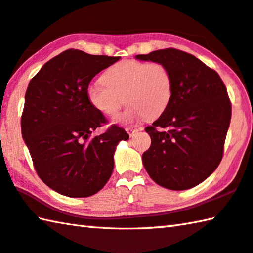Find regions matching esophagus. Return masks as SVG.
Segmentation results:
<instances>
[{"mask_svg": "<svg viewBox=\"0 0 253 253\" xmlns=\"http://www.w3.org/2000/svg\"><path fill=\"white\" fill-rule=\"evenodd\" d=\"M126 130H127L128 134H129V136H130V137H134V136L137 134V132L140 131V130H142V128H141V127H140V128L128 127V128H126Z\"/></svg>", "mask_w": 253, "mask_h": 253, "instance_id": "esophagus-1", "label": "esophagus"}]
</instances>
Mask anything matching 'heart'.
<instances>
[{
    "label": "heart",
    "instance_id": "heart-1",
    "mask_svg": "<svg viewBox=\"0 0 253 253\" xmlns=\"http://www.w3.org/2000/svg\"><path fill=\"white\" fill-rule=\"evenodd\" d=\"M103 82L87 87V98L98 112L115 117L124 104H129L119 119L155 118L170 102L172 77L163 63L124 59L104 73Z\"/></svg>",
    "mask_w": 253,
    "mask_h": 253
}]
</instances>
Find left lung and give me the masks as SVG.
I'll return each instance as SVG.
<instances>
[{"label": "left lung", "mask_w": 253, "mask_h": 253, "mask_svg": "<svg viewBox=\"0 0 253 253\" xmlns=\"http://www.w3.org/2000/svg\"><path fill=\"white\" fill-rule=\"evenodd\" d=\"M141 61L163 63L172 77L168 106L153 125L142 164L153 180L171 190L199 185L219 166L231 121V102L218 73L189 53L165 48Z\"/></svg>", "instance_id": "8db88e82"}]
</instances>
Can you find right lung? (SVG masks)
<instances>
[{
	"label": "right lung",
	"mask_w": 253,
	"mask_h": 253,
	"mask_svg": "<svg viewBox=\"0 0 253 253\" xmlns=\"http://www.w3.org/2000/svg\"><path fill=\"white\" fill-rule=\"evenodd\" d=\"M118 59L67 49L45 63L27 86L23 139L36 173L58 194L82 198L98 192L112 176L116 145L129 138L116 125L91 137L107 119L89 103L87 87Z\"/></svg>",
	"instance_id": "right-lung-1"
}]
</instances>
